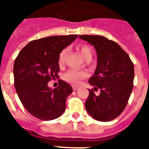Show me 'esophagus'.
<instances>
[{
	"label": "esophagus",
	"mask_w": 149,
	"mask_h": 149,
	"mask_svg": "<svg viewBox=\"0 0 149 149\" xmlns=\"http://www.w3.org/2000/svg\"><path fill=\"white\" fill-rule=\"evenodd\" d=\"M72 88H73L74 91H76V90H77V89H79L78 86H72Z\"/></svg>",
	"instance_id": "34e87169"
}]
</instances>
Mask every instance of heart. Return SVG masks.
<instances>
[{"label": "heart", "instance_id": "heart-1", "mask_svg": "<svg viewBox=\"0 0 149 149\" xmlns=\"http://www.w3.org/2000/svg\"><path fill=\"white\" fill-rule=\"evenodd\" d=\"M78 48L84 59H86V60L92 59L93 49L90 46L86 44H82L78 46ZM65 54H66V49H63L59 54L58 63L60 65H62L64 63ZM87 75L88 74L86 71H81L74 69V68H71L64 74L63 79L68 83H70L73 85H79L83 79L86 78Z\"/></svg>", "mask_w": 149, "mask_h": 149}]
</instances>
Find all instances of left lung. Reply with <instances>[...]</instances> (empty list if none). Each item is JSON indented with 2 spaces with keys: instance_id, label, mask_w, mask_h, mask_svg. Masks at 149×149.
Here are the masks:
<instances>
[{
  "instance_id": "left-lung-1",
  "label": "left lung",
  "mask_w": 149,
  "mask_h": 149,
  "mask_svg": "<svg viewBox=\"0 0 149 149\" xmlns=\"http://www.w3.org/2000/svg\"><path fill=\"white\" fill-rule=\"evenodd\" d=\"M79 37L93 45L98 56L97 67L89 83L101 93L97 96L94 89H89L86 110L95 120L109 122L119 116L127 105L134 86V63L119 45L104 36Z\"/></svg>"
}]
</instances>
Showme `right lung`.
I'll return each mask as SVG.
<instances>
[{
    "label": "right lung",
    "mask_w": 149,
    "mask_h": 149,
    "mask_svg": "<svg viewBox=\"0 0 149 149\" xmlns=\"http://www.w3.org/2000/svg\"><path fill=\"white\" fill-rule=\"evenodd\" d=\"M77 35L54 36L31 41L20 51L14 62V85L24 108L37 119L50 121L65 110L72 86L60 80L52 89L48 83L58 76V57Z\"/></svg>",
    "instance_id": "add662e5"
}]
</instances>
